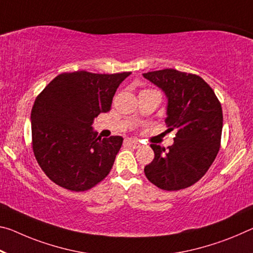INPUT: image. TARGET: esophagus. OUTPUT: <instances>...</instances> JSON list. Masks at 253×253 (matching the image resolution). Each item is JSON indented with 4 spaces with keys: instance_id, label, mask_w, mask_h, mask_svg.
I'll use <instances>...</instances> for the list:
<instances>
[{
    "instance_id": "obj_1",
    "label": "esophagus",
    "mask_w": 253,
    "mask_h": 253,
    "mask_svg": "<svg viewBox=\"0 0 253 253\" xmlns=\"http://www.w3.org/2000/svg\"><path fill=\"white\" fill-rule=\"evenodd\" d=\"M126 143L128 144V146H130L133 148H138L139 146H141V143H139L138 141H136V139H127Z\"/></svg>"
}]
</instances>
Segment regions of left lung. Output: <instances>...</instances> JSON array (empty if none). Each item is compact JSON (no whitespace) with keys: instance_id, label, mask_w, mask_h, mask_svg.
Returning a JSON list of instances; mask_svg holds the SVG:
<instances>
[{"instance_id":"8db88e82","label":"left lung","mask_w":253,"mask_h":253,"mask_svg":"<svg viewBox=\"0 0 253 253\" xmlns=\"http://www.w3.org/2000/svg\"><path fill=\"white\" fill-rule=\"evenodd\" d=\"M143 76L164 91L168 130H175L173 145L167 151L151 144L154 159L144 172L160 189H184L205 175L218 153L222 106L213 89L196 74L166 69Z\"/></svg>"}]
</instances>
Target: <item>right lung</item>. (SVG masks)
I'll return each instance as SVG.
<instances>
[{
    "label": "right lung",
    "instance_id": "1",
    "mask_svg": "<svg viewBox=\"0 0 253 253\" xmlns=\"http://www.w3.org/2000/svg\"><path fill=\"white\" fill-rule=\"evenodd\" d=\"M129 74L62 73L36 98L33 151L39 167L57 186L85 191L109 174L123 137H97L91 125L99 114L111 109L116 90Z\"/></svg>",
    "mask_w": 253,
    "mask_h": 253
}]
</instances>
